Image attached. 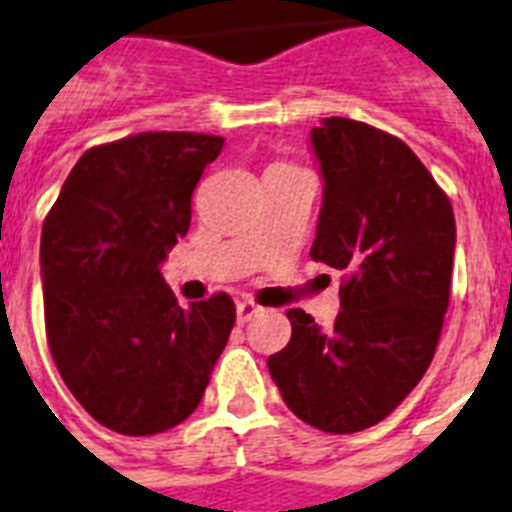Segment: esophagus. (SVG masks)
<instances>
[{"label":"esophagus","instance_id":"esophagus-1","mask_svg":"<svg viewBox=\"0 0 512 512\" xmlns=\"http://www.w3.org/2000/svg\"><path fill=\"white\" fill-rule=\"evenodd\" d=\"M238 322L240 324H246V322H251L253 316H259L261 311H264V308L261 306H256V303L253 301H238Z\"/></svg>","mask_w":512,"mask_h":512}]
</instances>
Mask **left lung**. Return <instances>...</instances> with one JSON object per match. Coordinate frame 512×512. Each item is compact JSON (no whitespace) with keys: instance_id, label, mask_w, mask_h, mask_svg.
<instances>
[{"instance_id":"obj_1","label":"left lung","mask_w":512,"mask_h":512,"mask_svg":"<svg viewBox=\"0 0 512 512\" xmlns=\"http://www.w3.org/2000/svg\"><path fill=\"white\" fill-rule=\"evenodd\" d=\"M324 180L311 259L348 274L335 327L290 308L293 337L269 356L282 400L306 424L353 434L421 382L450 303L455 217L400 138L348 117L311 130Z\"/></svg>"}]
</instances>
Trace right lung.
<instances>
[{
  "mask_svg": "<svg viewBox=\"0 0 512 512\" xmlns=\"http://www.w3.org/2000/svg\"><path fill=\"white\" fill-rule=\"evenodd\" d=\"M219 135L138 133L80 156L41 230L46 340L59 377L112 432L149 437L196 411L235 324L217 293L177 306L159 266L190 227Z\"/></svg>",
  "mask_w": 512,
  "mask_h": 512,
  "instance_id": "obj_1",
  "label": "right lung"
}]
</instances>
